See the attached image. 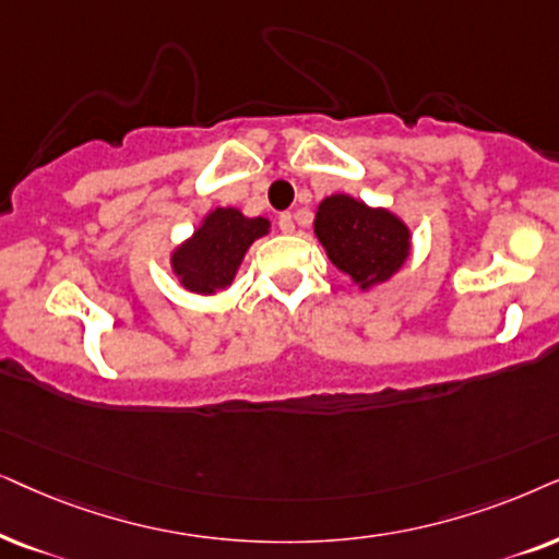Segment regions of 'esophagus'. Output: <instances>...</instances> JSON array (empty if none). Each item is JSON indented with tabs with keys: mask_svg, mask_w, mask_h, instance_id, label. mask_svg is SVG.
Returning a JSON list of instances; mask_svg holds the SVG:
<instances>
[{
	"mask_svg": "<svg viewBox=\"0 0 559 559\" xmlns=\"http://www.w3.org/2000/svg\"><path fill=\"white\" fill-rule=\"evenodd\" d=\"M278 229H281V233H284V235H292V233H294L296 225H294L292 214H281V217H278Z\"/></svg>",
	"mask_w": 559,
	"mask_h": 559,
	"instance_id": "34e87169",
	"label": "esophagus"
}]
</instances>
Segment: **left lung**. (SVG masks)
Wrapping results in <instances>:
<instances>
[{
    "mask_svg": "<svg viewBox=\"0 0 559 559\" xmlns=\"http://www.w3.org/2000/svg\"><path fill=\"white\" fill-rule=\"evenodd\" d=\"M314 235L330 263L366 294L391 281L412 255L406 222L396 212L370 206L349 193H332L319 202Z\"/></svg>",
    "mask_w": 559,
    "mask_h": 559,
    "instance_id": "left-lung-1",
    "label": "left lung"
}]
</instances>
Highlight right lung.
<instances>
[{
    "mask_svg": "<svg viewBox=\"0 0 559 559\" xmlns=\"http://www.w3.org/2000/svg\"><path fill=\"white\" fill-rule=\"evenodd\" d=\"M267 233L271 222L265 217H248L237 206H217L170 250V271L186 292L222 294L233 286L250 245Z\"/></svg>",
    "mask_w": 559,
    "mask_h": 559,
    "instance_id": "obj_1",
    "label": "right lung"
}]
</instances>
